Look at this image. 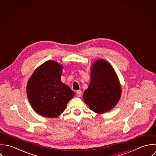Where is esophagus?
I'll list each match as a JSON object with an SVG mask.
<instances>
[{
	"label": "esophagus",
	"instance_id": "esophagus-1",
	"mask_svg": "<svg viewBox=\"0 0 156 156\" xmlns=\"http://www.w3.org/2000/svg\"><path fill=\"white\" fill-rule=\"evenodd\" d=\"M76 94L78 97H81V95H82V92L81 90H77L76 91Z\"/></svg>",
	"mask_w": 156,
	"mask_h": 156
}]
</instances>
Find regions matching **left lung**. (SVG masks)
Listing matches in <instances>:
<instances>
[{
  "label": "left lung",
  "instance_id": "left-lung-1",
  "mask_svg": "<svg viewBox=\"0 0 156 156\" xmlns=\"http://www.w3.org/2000/svg\"><path fill=\"white\" fill-rule=\"evenodd\" d=\"M122 89L118 76L106 60H98L91 67L90 82L83 95L94 112L102 114L112 110L119 102Z\"/></svg>",
  "mask_w": 156,
  "mask_h": 156
}]
</instances>
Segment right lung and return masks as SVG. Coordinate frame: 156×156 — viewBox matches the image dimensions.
Returning <instances> with one entry per match:
<instances>
[{"mask_svg": "<svg viewBox=\"0 0 156 156\" xmlns=\"http://www.w3.org/2000/svg\"><path fill=\"white\" fill-rule=\"evenodd\" d=\"M62 65L49 60L38 66L29 79L27 94L32 108L50 118L60 116L75 92L61 81Z\"/></svg>", "mask_w": 156, "mask_h": 156, "instance_id": "obj_1", "label": "right lung"}]
</instances>
